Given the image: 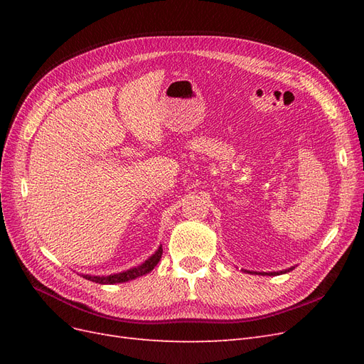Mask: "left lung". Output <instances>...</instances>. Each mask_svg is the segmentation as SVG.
Here are the masks:
<instances>
[{
  "label": "left lung",
  "mask_w": 364,
  "mask_h": 364,
  "mask_svg": "<svg viewBox=\"0 0 364 364\" xmlns=\"http://www.w3.org/2000/svg\"><path fill=\"white\" fill-rule=\"evenodd\" d=\"M284 273H285V272H284ZM272 274H277V273H272Z\"/></svg>",
  "instance_id": "left-lung-1"
}]
</instances>
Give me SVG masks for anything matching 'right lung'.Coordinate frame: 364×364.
I'll use <instances>...</instances> for the list:
<instances>
[{"label": "right lung", "instance_id": "add662e5", "mask_svg": "<svg viewBox=\"0 0 364 364\" xmlns=\"http://www.w3.org/2000/svg\"><path fill=\"white\" fill-rule=\"evenodd\" d=\"M161 255H162V247H159L155 255L150 257L146 262H142L141 266H138V267L126 270L123 273L109 274V277H91V274H83V278H86L87 281L97 282V284H117V282L132 281V279L139 278V277H142V274H146V273H149V272L155 269V266L161 259Z\"/></svg>", "mask_w": 364, "mask_h": 364}]
</instances>
